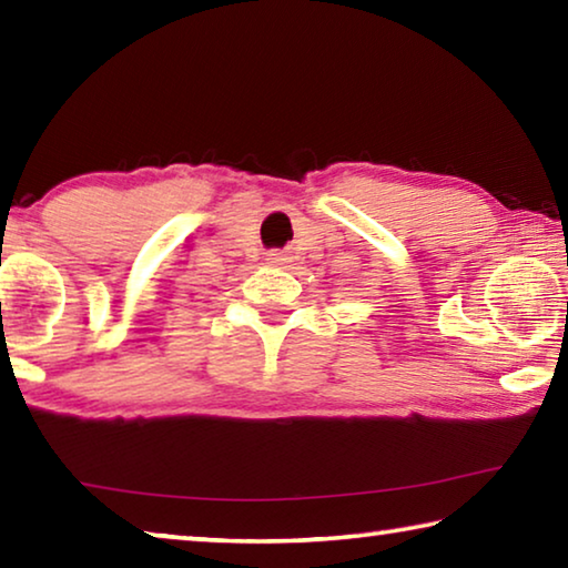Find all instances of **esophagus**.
I'll use <instances>...</instances> for the list:
<instances>
[{
  "label": "esophagus",
  "instance_id": "34e87169",
  "mask_svg": "<svg viewBox=\"0 0 568 568\" xmlns=\"http://www.w3.org/2000/svg\"><path fill=\"white\" fill-rule=\"evenodd\" d=\"M265 261H267V265H285L287 263V257L283 255V253H277V250H273V253H267L265 255Z\"/></svg>",
  "mask_w": 568,
  "mask_h": 568
}]
</instances>
